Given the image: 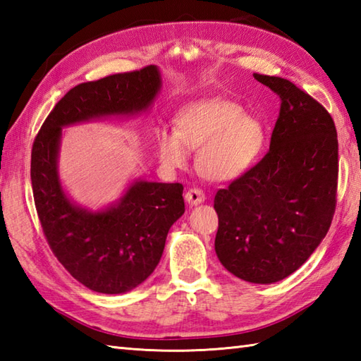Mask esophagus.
Masks as SVG:
<instances>
[{"label": "esophagus", "instance_id": "obj_1", "mask_svg": "<svg viewBox=\"0 0 361 361\" xmlns=\"http://www.w3.org/2000/svg\"><path fill=\"white\" fill-rule=\"evenodd\" d=\"M185 198H186V202L190 203V204H198V203H203V202H204L206 195H204V192H203L202 189L190 188V189L188 190V192H186Z\"/></svg>", "mask_w": 361, "mask_h": 361}]
</instances>
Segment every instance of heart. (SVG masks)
Returning <instances> with one entry per match:
<instances>
[{"label": "heart", "mask_w": 361, "mask_h": 361, "mask_svg": "<svg viewBox=\"0 0 361 361\" xmlns=\"http://www.w3.org/2000/svg\"><path fill=\"white\" fill-rule=\"evenodd\" d=\"M175 128L157 133L159 161L169 169L186 166L197 149V166L212 180H231L255 163L264 145V127L240 105L221 99L190 104L175 118Z\"/></svg>", "instance_id": "b5f03b06"}]
</instances>
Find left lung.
<instances>
[{"label":"left lung","instance_id":"1","mask_svg":"<svg viewBox=\"0 0 361 361\" xmlns=\"http://www.w3.org/2000/svg\"><path fill=\"white\" fill-rule=\"evenodd\" d=\"M281 99L270 149L219 189L216 252L228 271L255 283L296 271L331 228L338 188L334 119L293 82L257 74Z\"/></svg>","mask_w":361,"mask_h":361}]
</instances>
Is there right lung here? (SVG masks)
Wrapping results in <instances>:
<instances>
[{
    "label": "right lung",
    "mask_w": 361,
    "mask_h": 361,
    "mask_svg": "<svg viewBox=\"0 0 361 361\" xmlns=\"http://www.w3.org/2000/svg\"><path fill=\"white\" fill-rule=\"evenodd\" d=\"M161 85L158 68L79 83L44 119L30 152L38 220L54 256L97 293H126L155 270L169 229L185 212L181 183H133L118 206L90 212L68 200L57 175L62 127L106 114L145 110Z\"/></svg>",
    "instance_id": "obj_1"
}]
</instances>
